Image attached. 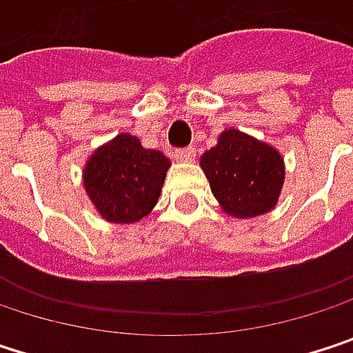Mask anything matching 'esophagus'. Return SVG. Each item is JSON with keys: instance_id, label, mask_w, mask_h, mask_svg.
Returning a JSON list of instances; mask_svg holds the SVG:
<instances>
[{"instance_id": "esophagus-1", "label": "esophagus", "mask_w": 353, "mask_h": 353, "mask_svg": "<svg viewBox=\"0 0 353 353\" xmlns=\"http://www.w3.org/2000/svg\"><path fill=\"white\" fill-rule=\"evenodd\" d=\"M177 161H183V163H190V161H196V149L194 147H188V149H179L176 151Z\"/></svg>"}]
</instances>
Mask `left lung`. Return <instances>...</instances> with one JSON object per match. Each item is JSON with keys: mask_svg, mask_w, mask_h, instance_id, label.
I'll return each mask as SVG.
<instances>
[{"mask_svg": "<svg viewBox=\"0 0 353 353\" xmlns=\"http://www.w3.org/2000/svg\"><path fill=\"white\" fill-rule=\"evenodd\" d=\"M200 168L223 210L237 219L270 212L284 185L282 155L237 128L221 132L219 143L200 157Z\"/></svg>", "mask_w": 353, "mask_h": 353, "instance_id": "1", "label": "left lung"}]
</instances>
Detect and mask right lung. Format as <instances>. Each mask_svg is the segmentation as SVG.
<instances>
[{
    "instance_id": "right-lung-1",
    "label": "right lung",
    "mask_w": 353,
    "mask_h": 353,
    "mask_svg": "<svg viewBox=\"0 0 353 353\" xmlns=\"http://www.w3.org/2000/svg\"><path fill=\"white\" fill-rule=\"evenodd\" d=\"M170 165L161 151L145 149L137 137L122 132L88 159L83 188L108 223H137L155 208Z\"/></svg>"
}]
</instances>
